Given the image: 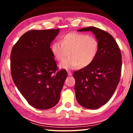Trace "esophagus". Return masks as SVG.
<instances>
[{
    "instance_id": "esophagus-1",
    "label": "esophagus",
    "mask_w": 133,
    "mask_h": 133,
    "mask_svg": "<svg viewBox=\"0 0 133 133\" xmlns=\"http://www.w3.org/2000/svg\"><path fill=\"white\" fill-rule=\"evenodd\" d=\"M67 73H68V75L69 76H71L72 75V73H71V71H67Z\"/></svg>"
}]
</instances>
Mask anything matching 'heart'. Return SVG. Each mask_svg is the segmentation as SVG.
I'll list each match as a JSON object with an SVG mask.
<instances>
[{
	"label": "heart",
	"instance_id": "b5f03b06",
	"mask_svg": "<svg viewBox=\"0 0 133 133\" xmlns=\"http://www.w3.org/2000/svg\"><path fill=\"white\" fill-rule=\"evenodd\" d=\"M51 51L58 62H62L68 55L70 57L60 64L65 69L87 67L98 55L99 43L97 39L84 33L70 32L63 36L60 42L51 45Z\"/></svg>",
	"mask_w": 133,
	"mask_h": 133
}]
</instances>
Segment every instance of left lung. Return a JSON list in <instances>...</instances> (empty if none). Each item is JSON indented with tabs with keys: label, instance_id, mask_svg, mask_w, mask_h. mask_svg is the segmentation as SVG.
I'll return each mask as SVG.
<instances>
[{
	"label": "left lung",
	"instance_id": "obj_1",
	"mask_svg": "<svg viewBox=\"0 0 133 133\" xmlns=\"http://www.w3.org/2000/svg\"><path fill=\"white\" fill-rule=\"evenodd\" d=\"M77 31H91L99 43L94 62L73 73L77 102L86 109H97L109 102L120 81L121 51L114 37L104 30L91 26Z\"/></svg>",
	"mask_w": 133,
	"mask_h": 133
}]
</instances>
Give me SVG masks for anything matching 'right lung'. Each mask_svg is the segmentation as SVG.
<instances>
[{
    "instance_id": "obj_1",
    "label": "right lung",
    "mask_w": 133,
    "mask_h": 133,
    "mask_svg": "<svg viewBox=\"0 0 133 133\" xmlns=\"http://www.w3.org/2000/svg\"><path fill=\"white\" fill-rule=\"evenodd\" d=\"M59 29L31 30L22 36L10 55L12 79L27 102L37 109L57 104L67 77L64 69L57 71L50 44Z\"/></svg>"
}]
</instances>
